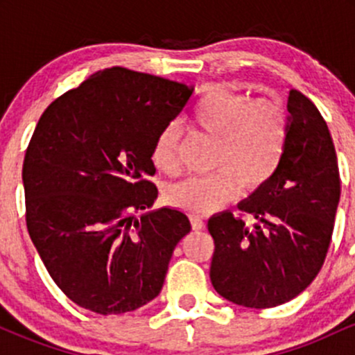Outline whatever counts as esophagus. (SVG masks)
I'll list each match as a JSON object with an SVG mask.
<instances>
[{"label": "esophagus", "mask_w": 355, "mask_h": 355, "mask_svg": "<svg viewBox=\"0 0 355 355\" xmlns=\"http://www.w3.org/2000/svg\"><path fill=\"white\" fill-rule=\"evenodd\" d=\"M190 223H191V229L193 230H203L205 229V222L200 217H190Z\"/></svg>", "instance_id": "esophagus-1"}]
</instances>
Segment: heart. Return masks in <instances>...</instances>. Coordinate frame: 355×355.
<instances>
[{"label": "heart", "mask_w": 355, "mask_h": 355, "mask_svg": "<svg viewBox=\"0 0 355 355\" xmlns=\"http://www.w3.org/2000/svg\"><path fill=\"white\" fill-rule=\"evenodd\" d=\"M191 121L217 140L214 168L209 177H193L168 190V202L190 215L214 214L237 195L239 182L257 190L274 177L287 146V110L280 101L257 98L230 87L211 88L191 113ZM182 126L166 123L155 137L153 165L166 175H178Z\"/></svg>", "instance_id": "obj_1"}]
</instances>
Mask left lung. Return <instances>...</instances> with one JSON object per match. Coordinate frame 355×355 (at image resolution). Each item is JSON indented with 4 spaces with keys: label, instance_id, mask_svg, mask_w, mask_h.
Instances as JSON below:
<instances>
[{
    "label": "left lung",
    "instance_id": "8db88e82",
    "mask_svg": "<svg viewBox=\"0 0 355 355\" xmlns=\"http://www.w3.org/2000/svg\"><path fill=\"white\" fill-rule=\"evenodd\" d=\"M287 110V146L274 177L240 203L239 217L223 211L209 220L211 285L243 307L268 309L294 299L319 274L331 245L340 198L331 132L299 89L288 92Z\"/></svg>",
    "mask_w": 355,
    "mask_h": 355
}]
</instances>
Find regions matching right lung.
I'll list each match as a JSON object with an SVG mask.
<instances>
[{
  "label": "right lung",
  "mask_w": 355,
  "mask_h": 355,
  "mask_svg": "<svg viewBox=\"0 0 355 355\" xmlns=\"http://www.w3.org/2000/svg\"><path fill=\"white\" fill-rule=\"evenodd\" d=\"M193 88L105 68L43 112L23 162L26 227L48 274L87 311H137L160 294L185 214L150 210L157 133Z\"/></svg>",
  "instance_id": "add662e5"
}]
</instances>
